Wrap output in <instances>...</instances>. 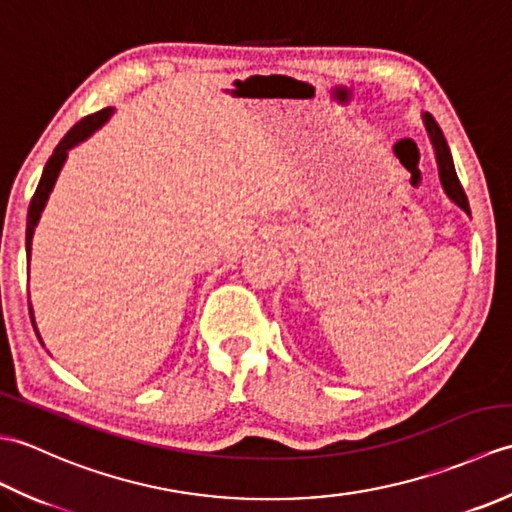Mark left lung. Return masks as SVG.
I'll return each instance as SVG.
<instances>
[{
  "label": "left lung",
  "instance_id": "left-lung-1",
  "mask_svg": "<svg viewBox=\"0 0 512 512\" xmlns=\"http://www.w3.org/2000/svg\"><path fill=\"white\" fill-rule=\"evenodd\" d=\"M424 125H427V132L431 138V145L436 149V160H438V169H440V180H442V187L447 191L449 198L460 206L462 211H466L471 215V206H469V198H466V193L462 189V184L458 180V173H455L453 167V158H451V151L447 140H444V134L440 125L436 123V118L431 114H424Z\"/></svg>",
  "mask_w": 512,
  "mask_h": 512
}]
</instances>
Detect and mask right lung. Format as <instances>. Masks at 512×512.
Returning a JSON list of instances; mask_svg holds the SVG:
<instances>
[{
  "instance_id": "1",
  "label": "right lung",
  "mask_w": 512,
  "mask_h": 512,
  "mask_svg": "<svg viewBox=\"0 0 512 512\" xmlns=\"http://www.w3.org/2000/svg\"><path fill=\"white\" fill-rule=\"evenodd\" d=\"M110 116H112V107H105V110H101V112L81 118V121L76 123L70 129V132L61 138V143L54 147L50 160L46 162V167H43L41 180L37 184V191H35V195H32L30 206H28V220H26V255H28V259H30L32 235H35V228L39 224L41 211H43V206H46L48 198H50V191L54 187V182H57V178H59V171L63 167V162H65V158H68V151L79 143H83L85 138H90ZM30 321H32V328H35V332H37L35 317H32V308H30ZM37 336H39V332H37ZM39 341H41V336H39Z\"/></svg>"
}]
</instances>
